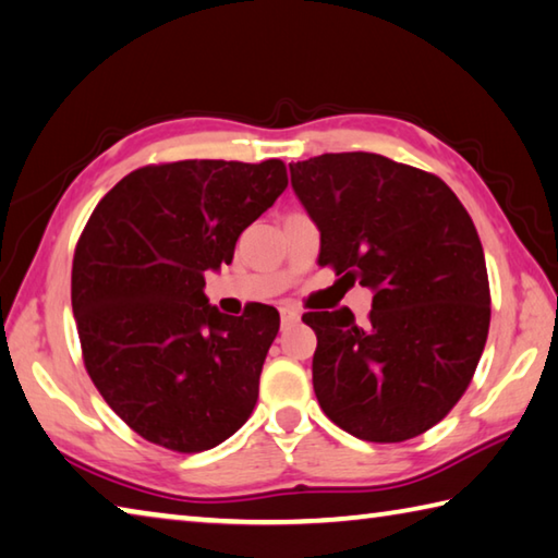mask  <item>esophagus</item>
Here are the masks:
<instances>
[{
    "label": "esophagus",
    "mask_w": 558,
    "mask_h": 558,
    "mask_svg": "<svg viewBox=\"0 0 558 558\" xmlns=\"http://www.w3.org/2000/svg\"><path fill=\"white\" fill-rule=\"evenodd\" d=\"M300 322V312L292 310V307H282L280 310V324L282 327H290V324H298Z\"/></svg>",
    "instance_id": "obj_1"
}]
</instances>
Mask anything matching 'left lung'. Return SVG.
I'll list each match as a JSON object with an SVG mask.
<instances>
[{
	"mask_svg": "<svg viewBox=\"0 0 558 558\" xmlns=\"http://www.w3.org/2000/svg\"><path fill=\"white\" fill-rule=\"evenodd\" d=\"M319 229V266L373 290L368 322L307 312L312 383L324 414L353 437L395 444L441 422L478 366L490 327L485 256L447 182L378 154L290 163Z\"/></svg>",
	"mask_w": 558,
	"mask_h": 558,
	"instance_id": "left-lung-1",
	"label": "left lung"
}]
</instances>
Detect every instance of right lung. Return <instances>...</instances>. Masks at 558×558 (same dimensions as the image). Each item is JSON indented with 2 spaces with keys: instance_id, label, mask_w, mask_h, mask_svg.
<instances>
[{
  "instance_id": "obj_1",
  "label": "right lung",
  "mask_w": 558,
  "mask_h": 558,
  "mask_svg": "<svg viewBox=\"0 0 558 558\" xmlns=\"http://www.w3.org/2000/svg\"><path fill=\"white\" fill-rule=\"evenodd\" d=\"M286 163L178 160L138 168L99 199L73 258L85 368L107 404L158 447L197 453L244 424L280 314H221L205 272L280 192Z\"/></svg>"
}]
</instances>
